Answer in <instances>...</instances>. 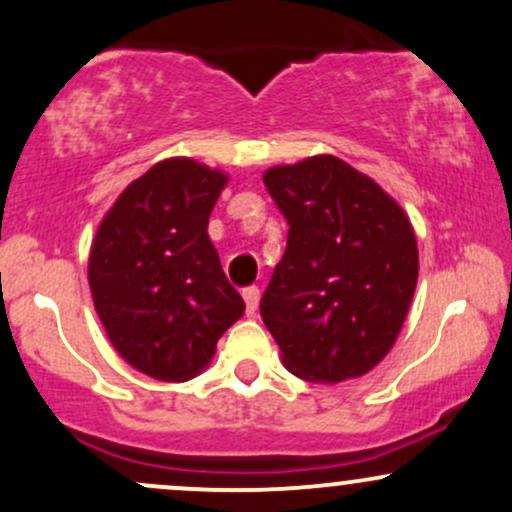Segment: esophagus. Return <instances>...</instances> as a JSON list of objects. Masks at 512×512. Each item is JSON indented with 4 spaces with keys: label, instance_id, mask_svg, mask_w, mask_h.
Here are the masks:
<instances>
[{
    "label": "esophagus",
    "instance_id": "esophagus-1",
    "mask_svg": "<svg viewBox=\"0 0 512 512\" xmlns=\"http://www.w3.org/2000/svg\"><path fill=\"white\" fill-rule=\"evenodd\" d=\"M243 299H245L247 316H255L257 306H260V289H257V286H245V289H243Z\"/></svg>",
    "mask_w": 512,
    "mask_h": 512
}]
</instances>
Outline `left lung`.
<instances>
[{"label":"left lung","instance_id":"left-lung-1","mask_svg":"<svg viewBox=\"0 0 512 512\" xmlns=\"http://www.w3.org/2000/svg\"><path fill=\"white\" fill-rule=\"evenodd\" d=\"M265 187L289 223L260 313L284 367L313 384L367 374L396 342L418 282L408 216L333 155L272 167Z\"/></svg>","mask_w":512,"mask_h":512}]
</instances>
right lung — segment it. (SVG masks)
<instances>
[{"instance_id":"obj_1","label":"right lung","mask_w":512,"mask_h":512,"mask_svg":"<svg viewBox=\"0 0 512 512\" xmlns=\"http://www.w3.org/2000/svg\"><path fill=\"white\" fill-rule=\"evenodd\" d=\"M226 174L187 157L157 162L116 199L89 255V286L111 345L138 372L187 381L245 311L211 245Z\"/></svg>"}]
</instances>
